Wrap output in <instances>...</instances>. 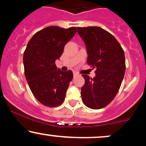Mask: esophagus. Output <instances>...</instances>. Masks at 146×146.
<instances>
[{"label":"esophagus","mask_w":146,"mask_h":146,"mask_svg":"<svg viewBox=\"0 0 146 146\" xmlns=\"http://www.w3.org/2000/svg\"><path fill=\"white\" fill-rule=\"evenodd\" d=\"M78 73H76V72H74V73H73V76H74V78H75V77L78 76Z\"/></svg>","instance_id":"obj_1"}]
</instances>
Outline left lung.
Wrapping results in <instances>:
<instances>
[{"label":"left lung","instance_id":"1","mask_svg":"<svg viewBox=\"0 0 146 146\" xmlns=\"http://www.w3.org/2000/svg\"><path fill=\"white\" fill-rule=\"evenodd\" d=\"M88 53L87 63L95 68V77L85 80L81 95L85 105L100 109L116 96L125 71L124 51L113 35L99 27H78Z\"/></svg>","mask_w":146,"mask_h":146}]
</instances>
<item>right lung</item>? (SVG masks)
<instances>
[{
  "label": "right lung",
  "instance_id": "1",
  "mask_svg": "<svg viewBox=\"0 0 146 146\" xmlns=\"http://www.w3.org/2000/svg\"><path fill=\"white\" fill-rule=\"evenodd\" d=\"M76 32L74 27H48L33 35L24 52L27 82L37 100L46 106L56 107L64 101L73 72L61 71L55 62L60 59L65 44Z\"/></svg>",
  "mask_w": 146,
  "mask_h": 146
}]
</instances>
